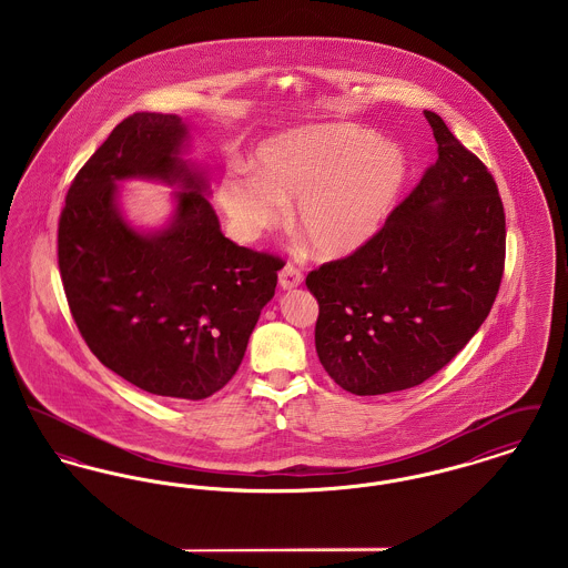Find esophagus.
Here are the masks:
<instances>
[{
	"label": "esophagus",
	"instance_id": "obj_1",
	"mask_svg": "<svg viewBox=\"0 0 568 568\" xmlns=\"http://www.w3.org/2000/svg\"><path fill=\"white\" fill-rule=\"evenodd\" d=\"M300 283H302V272L297 271L294 264H287L283 271L278 272L281 290H296Z\"/></svg>",
	"mask_w": 568,
	"mask_h": 568
}]
</instances>
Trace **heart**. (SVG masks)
Masks as SVG:
<instances>
[{"label": "heart", "mask_w": 568, "mask_h": 568, "mask_svg": "<svg viewBox=\"0 0 568 568\" xmlns=\"http://www.w3.org/2000/svg\"><path fill=\"white\" fill-rule=\"evenodd\" d=\"M406 181L405 153L352 123H317L266 140L255 172L236 165L216 197L234 234L255 241L294 200L292 219L322 257H345L377 234Z\"/></svg>", "instance_id": "1"}]
</instances>
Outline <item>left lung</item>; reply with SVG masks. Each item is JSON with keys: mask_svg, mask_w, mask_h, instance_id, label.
Returning <instances> with one entry per match:
<instances>
[{"mask_svg": "<svg viewBox=\"0 0 568 568\" xmlns=\"http://www.w3.org/2000/svg\"><path fill=\"white\" fill-rule=\"evenodd\" d=\"M438 160L373 241L308 272L315 347L355 396L415 387L447 366L489 315L505 271V209L494 176L424 110Z\"/></svg>", "mask_w": 568, "mask_h": 568, "instance_id": "8db88e82", "label": "left lung"}]
</instances>
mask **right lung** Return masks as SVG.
Wrapping results in <instances>:
<instances>
[{
  "label": "right lung",
  "instance_id": "add662e5",
  "mask_svg": "<svg viewBox=\"0 0 568 568\" xmlns=\"http://www.w3.org/2000/svg\"><path fill=\"white\" fill-rule=\"evenodd\" d=\"M187 138L179 114L123 119L68 190L57 255L93 355L149 394L202 400L236 375L283 262L221 234L204 174L181 158ZM128 178L184 190L165 229L122 219L115 183Z\"/></svg>",
  "mask_w": 568,
  "mask_h": 568
}]
</instances>
